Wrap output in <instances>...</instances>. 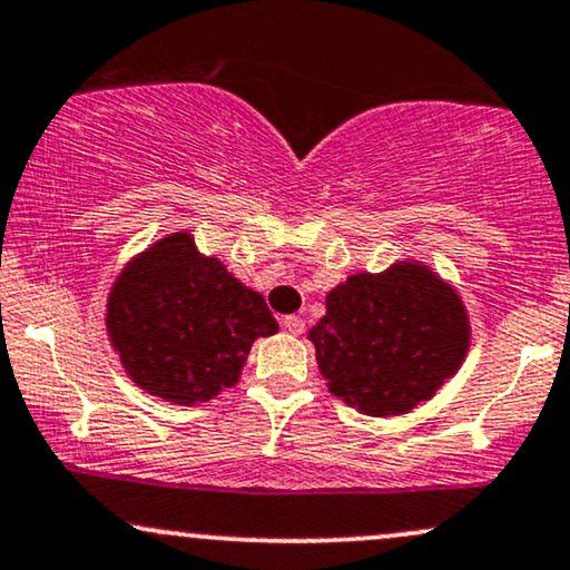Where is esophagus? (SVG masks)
<instances>
[{
    "label": "esophagus",
    "instance_id": "obj_1",
    "mask_svg": "<svg viewBox=\"0 0 570 570\" xmlns=\"http://www.w3.org/2000/svg\"><path fill=\"white\" fill-rule=\"evenodd\" d=\"M281 324H284L286 332L294 334V337H297V334H303V332H305V321L299 318V315H286V318L281 321Z\"/></svg>",
    "mask_w": 570,
    "mask_h": 570
}]
</instances>
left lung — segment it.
Masks as SVG:
<instances>
[{
    "label": "left lung",
    "mask_w": 570,
    "mask_h": 570,
    "mask_svg": "<svg viewBox=\"0 0 570 570\" xmlns=\"http://www.w3.org/2000/svg\"><path fill=\"white\" fill-rule=\"evenodd\" d=\"M470 337L454 284L420 259L347 276L307 332L328 393L366 416L409 414L430 401L468 358Z\"/></svg>",
    "instance_id": "left-lung-1"
}]
</instances>
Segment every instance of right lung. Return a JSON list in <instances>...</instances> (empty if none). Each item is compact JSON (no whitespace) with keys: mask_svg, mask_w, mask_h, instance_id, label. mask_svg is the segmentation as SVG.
<instances>
[{"mask_svg":"<svg viewBox=\"0 0 570 570\" xmlns=\"http://www.w3.org/2000/svg\"><path fill=\"white\" fill-rule=\"evenodd\" d=\"M106 332L137 387L194 406L236 385L255 340L278 324L263 294L177 230L121 267L106 299Z\"/></svg>","mask_w":570,"mask_h":570,"instance_id":"right-lung-1","label":"right lung"}]
</instances>
